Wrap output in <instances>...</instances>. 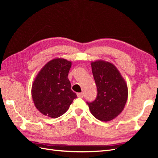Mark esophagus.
Listing matches in <instances>:
<instances>
[{"mask_svg":"<svg viewBox=\"0 0 158 158\" xmlns=\"http://www.w3.org/2000/svg\"><path fill=\"white\" fill-rule=\"evenodd\" d=\"M77 96L78 98H83L84 97V94L82 93H78L77 94Z\"/></svg>","mask_w":158,"mask_h":158,"instance_id":"esophagus-1","label":"esophagus"}]
</instances>
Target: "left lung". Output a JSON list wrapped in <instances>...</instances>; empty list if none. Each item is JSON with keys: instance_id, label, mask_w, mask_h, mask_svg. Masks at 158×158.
Segmentation results:
<instances>
[{"instance_id": "1", "label": "left lung", "mask_w": 158, "mask_h": 158, "mask_svg": "<svg viewBox=\"0 0 158 158\" xmlns=\"http://www.w3.org/2000/svg\"><path fill=\"white\" fill-rule=\"evenodd\" d=\"M91 65L98 94L94 101L86 103L95 118L102 121H109L123 110L128 98L127 85L111 63L98 60Z\"/></svg>"}]
</instances>
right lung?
Returning a JSON list of instances; mask_svg holds the SVG:
<instances>
[{
    "mask_svg": "<svg viewBox=\"0 0 158 158\" xmlns=\"http://www.w3.org/2000/svg\"><path fill=\"white\" fill-rule=\"evenodd\" d=\"M70 67V61L55 59L46 64L37 76L31 95L36 108L42 114L51 118L59 117L77 98L68 78Z\"/></svg>",
    "mask_w": 158,
    "mask_h": 158,
    "instance_id": "add662e5",
    "label": "right lung"
}]
</instances>
